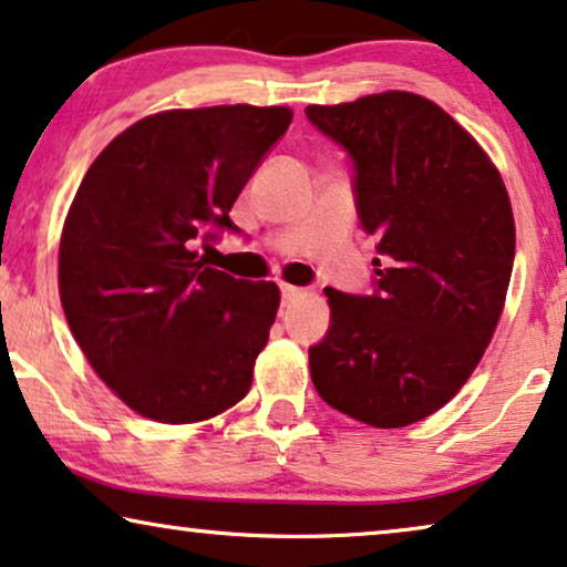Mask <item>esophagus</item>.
Listing matches in <instances>:
<instances>
[{"mask_svg":"<svg viewBox=\"0 0 567 567\" xmlns=\"http://www.w3.org/2000/svg\"><path fill=\"white\" fill-rule=\"evenodd\" d=\"M300 288H296V285H282V300L285 303H290V300H296L300 296Z\"/></svg>","mask_w":567,"mask_h":567,"instance_id":"esophagus-1","label":"esophagus"}]
</instances>
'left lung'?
Returning a JSON list of instances; mask_svg holds the SVG:
<instances>
[{
    "mask_svg": "<svg viewBox=\"0 0 567 567\" xmlns=\"http://www.w3.org/2000/svg\"><path fill=\"white\" fill-rule=\"evenodd\" d=\"M306 113L350 153L360 223L383 256L373 296L323 290L331 327L308 350L313 386L352 420L406 427L458 394L495 334L516 254L508 192L480 142L422 95Z\"/></svg>",
    "mask_w": 567,
    "mask_h": 567,
    "instance_id": "obj_1",
    "label": "left lung"
}]
</instances>
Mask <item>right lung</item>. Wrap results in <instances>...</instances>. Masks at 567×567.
<instances>
[{
  "instance_id": "1",
  "label": "right lung",
  "mask_w": 567,
  "mask_h": 567,
  "mask_svg": "<svg viewBox=\"0 0 567 567\" xmlns=\"http://www.w3.org/2000/svg\"><path fill=\"white\" fill-rule=\"evenodd\" d=\"M288 105L173 109L140 118L90 165L59 240V296L101 381L142 417L188 425L248 394L277 319L275 282L196 251L230 209Z\"/></svg>"
}]
</instances>
